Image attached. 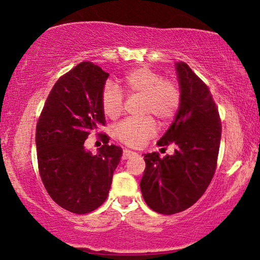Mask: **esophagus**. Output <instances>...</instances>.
Here are the masks:
<instances>
[{
	"label": "esophagus",
	"instance_id": "obj_1",
	"mask_svg": "<svg viewBox=\"0 0 260 260\" xmlns=\"http://www.w3.org/2000/svg\"><path fill=\"white\" fill-rule=\"evenodd\" d=\"M136 154V152L133 151V150H129V149H124L123 150V155H122V158L123 159H127L130 157V156H133Z\"/></svg>",
	"mask_w": 260,
	"mask_h": 260
}]
</instances>
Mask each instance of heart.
I'll return each instance as SVG.
<instances>
[{
  "label": "heart",
  "mask_w": 260,
  "mask_h": 260,
  "mask_svg": "<svg viewBox=\"0 0 260 260\" xmlns=\"http://www.w3.org/2000/svg\"><path fill=\"white\" fill-rule=\"evenodd\" d=\"M124 91L143 97L142 113L154 115L167 123L175 117L181 104V90L175 81L163 79L156 71L147 66L136 67L122 78ZM101 106L108 118L115 119L123 112V94L112 83H106L101 93ZM156 122L150 116L126 118L115 126V137L130 147H141L156 134Z\"/></svg>",
  "instance_id": "heart-1"
}]
</instances>
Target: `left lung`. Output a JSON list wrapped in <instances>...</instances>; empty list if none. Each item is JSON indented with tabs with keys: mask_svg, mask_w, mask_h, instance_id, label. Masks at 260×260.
I'll return each mask as SVG.
<instances>
[{
	"mask_svg": "<svg viewBox=\"0 0 260 260\" xmlns=\"http://www.w3.org/2000/svg\"><path fill=\"white\" fill-rule=\"evenodd\" d=\"M176 71L181 104L157 143L175 150L165 157L144 154L140 183L149 207L166 215L189 208L202 197L214 176L221 140V120L208 86L186 62H177Z\"/></svg>",
	"mask_w": 260,
	"mask_h": 260,
	"instance_id": "left-lung-1",
	"label": "left lung"
}]
</instances>
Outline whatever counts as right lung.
Instances as JSON below:
<instances>
[{
    "mask_svg": "<svg viewBox=\"0 0 260 260\" xmlns=\"http://www.w3.org/2000/svg\"><path fill=\"white\" fill-rule=\"evenodd\" d=\"M108 77L93 62H80L54 84L37 124L42 183L55 204L76 214L103 205L122 157V148L109 145L105 134L97 155L84 147L88 135L105 125L101 93Z\"/></svg>",
    "mask_w": 260,
    "mask_h": 260,
    "instance_id": "add662e5",
    "label": "right lung"
}]
</instances>
